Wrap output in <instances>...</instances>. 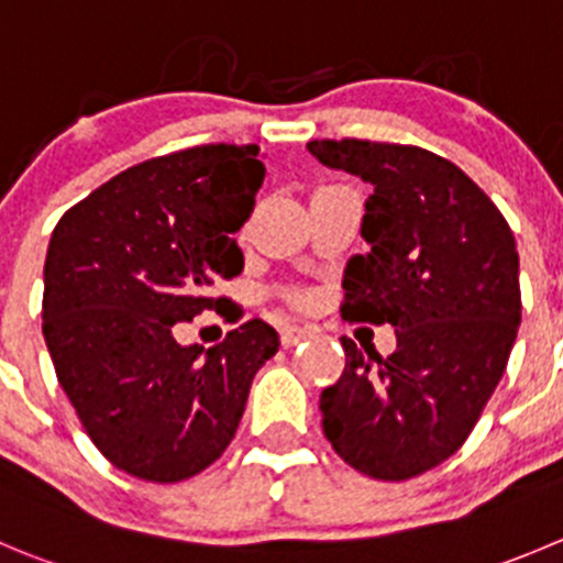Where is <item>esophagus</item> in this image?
<instances>
[{"instance_id":"esophagus-1","label":"esophagus","mask_w":563,"mask_h":563,"mask_svg":"<svg viewBox=\"0 0 563 563\" xmlns=\"http://www.w3.org/2000/svg\"><path fill=\"white\" fill-rule=\"evenodd\" d=\"M309 336H312V331L309 329H301V325H285V329H282V345L292 347L298 345V342L309 340Z\"/></svg>"}]
</instances>
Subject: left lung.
Listing matches in <instances>:
<instances>
[{
  "mask_svg": "<svg viewBox=\"0 0 563 563\" xmlns=\"http://www.w3.org/2000/svg\"><path fill=\"white\" fill-rule=\"evenodd\" d=\"M307 148L373 185L342 314L398 334L387 358L342 336L345 371L320 395L323 433L358 473L415 478L464 445L503 378L522 314L517 243L451 159L353 137Z\"/></svg>",
  "mask_w": 563,
  "mask_h": 563,
  "instance_id": "8db88e82",
  "label": "left lung"
}]
</instances>
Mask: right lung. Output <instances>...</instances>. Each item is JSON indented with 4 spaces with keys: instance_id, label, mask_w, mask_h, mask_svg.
Masks as SVG:
<instances>
[{
    "instance_id": "add662e5",
    "label": "right lung",
    "mask_w": 563,
    "mask_h": 563,
    "mask_svg": "<svg viewBox=\"0 0 563 563\" xmlns=\"http://www.w3.org/2000/svg\"><path fill=\"white\" fill-rule=\"evenodd\" d=\"M265 181L260 146L185 148L126 168L60 218L44 265V340L93 445L118 470L176 484L229 448L256 371L278 351L262 320L221 345L176 323L227 303L234 232Z\"/></svg>"
}]
</instances>
